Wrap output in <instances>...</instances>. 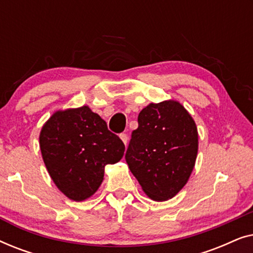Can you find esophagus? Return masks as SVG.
I'll list each match as a JSON object with an SVG mask.
<instances>
[{"label":"esophagus","instance_id":"esophagus-1","mask_svg":"<svg viewBox=\"0 0 253 253\" xmlns=\"http://www.w3.org/2000/svg\"><path fill=\"white\" fill-rule=\"evenodd\" d=\"M121 139H122V141L124 143V145L127 144V140H129V138H127V134L126 133H121L120 134Z\"/></svg>","mask_w":253,"mask_h":253}]
</instances>
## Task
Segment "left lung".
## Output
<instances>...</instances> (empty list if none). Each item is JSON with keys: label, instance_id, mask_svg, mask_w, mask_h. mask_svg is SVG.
Returning <instances> with one entry per match:
<instances>
[{"label": "left lung", "instance_id": "left-lung-1", "mask_svg": "<svg viewBox=\"0 0 253 253\" xmlns=\"http://www.w3.org/2000/svg\"><path fill=\"white\" fill-rule=\"evenodd\" d=\"M198 132L181 103H150L138 115L126 161L150 198L170 199L186 184L195 167Z\"/></svg>", "mask_w": 253, "mask_h": 253}]
</instances>
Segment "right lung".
<instances>
[{"label":"right lung","mask_w":253,"mask_h":253,"mask_svg":"<svg viewBox=\"0 0 253 253\" xmlns=\"http://www.w3.org/2000/svg\"><path fill=\"white\" fill-rule=\"evenodd\" d=\"M50 177L68 198L82 202L99 189L107 165L119 162L123 141L87 106L57 112L40 133Z\"/></svg>","instance_id":"obj_1"}]
</instances>
